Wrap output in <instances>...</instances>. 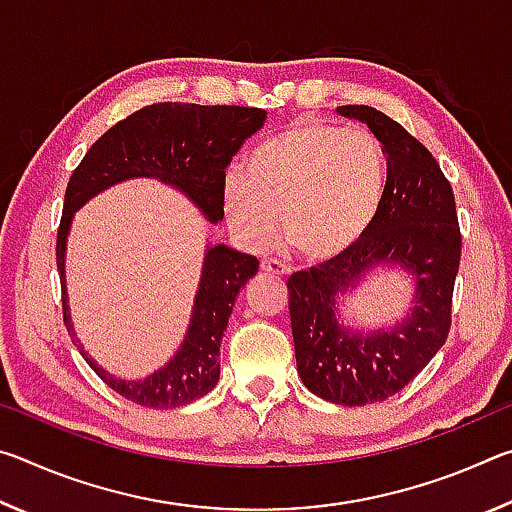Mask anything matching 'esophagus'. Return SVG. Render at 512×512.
Masks as SVG:
<instances>
[{"mask_svg": "<svg viewBox=\"0 0 512 512\" xmlns=\"http://www.w3.org/2000/svg\"><path fill=\"white\" fill-rule=\"evenodd\" d=\"M259 268H262V271L268 273V275H284V273H287V264L280 262V259H273V257L262 259Z\"/></svg>", "mask_w": 512, "mask_h": 512, "instance_id": "esophagus-1", "label": "esophagus"}]
</instances>
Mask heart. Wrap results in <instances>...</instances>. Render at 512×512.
Masks as SVG:
<instances>
[{"instance_id": "b5f03b06", "label": "heart", "mask_w": 512, "mask_h": 512, "mask_svg": "<svg viewBox=\"0 0 512 512\" xmlns=\"http://www.w3.org/2000/svg\"><path fill=\"white\" fill-rule=\"evenodd\" d=\"M386 196V155L366 128L296 121L255 146L244 173L223 183L241 239L266 248L282 230L298 253L329 262L361 244Z\"/></svg>"}]
</instances>
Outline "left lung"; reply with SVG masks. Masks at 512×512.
Instances as JSON below:
<instances>
[{
  "mask_svg": "<svg viewBox=\"0 0 512 512\" xmlns=\"http://www.w3.org/2000/svg\"><path fill=\"white\" fill-rule=\"evenodd\" d=\"M336 112L359 119L384 146V205L350 253L289 277V314L302 384L332 404L366 406L400 393L445 345L461 230L452 185L413 135L370 106ZM384 270H402L414 284L405 318L379 328L345 324L340 298Z\"/></svg>",
  "mask_w": 512,
  "mask_h": 512,
  "instance_id": "left-lung-1",
  "label": "left lung"
}]
</instances>
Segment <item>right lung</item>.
I'll return each mask as SVG.
<instances>
[{"label": "right lung", "mask_w": 512, "mask_h": 512, "mask_svg": "<svg viewBox=\"0 0 512 512\" xmlns=\"http://www.w3.org/2000/svg\"><path fill=\"white\" fill-rule=\"evenodd\" d=\"M264 121L266 110L259 108L153 103L101 135L69 178L56 241L65 327L88 366L126 400L146 409H176L212 391L221 375L219 350L232 307L241 287L257 273L259 262L225 244H207L180 348L144 379H124L101 368L76 339L65 280L67 237L74 214L110 187L135 178H153L185 194L207 221L219 223L223 221L225 167Z\"/></svg>", "instance_id": "obj_1"}]
</instances>
